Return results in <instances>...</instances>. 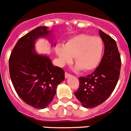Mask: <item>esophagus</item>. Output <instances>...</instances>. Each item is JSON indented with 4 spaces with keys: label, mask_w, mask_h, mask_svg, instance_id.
<instances>
[{
    "label": "esophagus",
    "mask_w": 131,
    "mask_h": 131,
    "mask_svg": "<svg viewBox=\"0 0 131 131\" xmlns=\"http://www.w3.org/2000/svg\"><path fill=\"white\" fill-rule=\"evenodd\" d=\"M72 76V75H71L70 74H69V73H68V72H66V73H65V77H66V78H69V77H70V76Z\"/></svg>",
    "instance_id": "1"
}]
</instances>
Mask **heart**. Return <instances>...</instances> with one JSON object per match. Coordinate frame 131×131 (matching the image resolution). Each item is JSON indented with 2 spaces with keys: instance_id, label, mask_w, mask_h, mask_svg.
I'll return each instance as SVG.
<instances>
[{
  "instance_id": "1",
  "label": "heart",
  "mask_w": 131,
  "mask_h": 131,
  "mask_svg": "<svg viewBox=\"0 0 131 131\" xmlns=\"http://www.w3.org/2000/svg\"><path fill=\"white\" fill-rule=\"evenodd\" d=\"M104 51L101 38L88 34H78L67 40L63 47L56 48L61 64L70 63L74 57L76 70L84 72L95 70L101 61Z\"/></svg>"
}]
</instances>
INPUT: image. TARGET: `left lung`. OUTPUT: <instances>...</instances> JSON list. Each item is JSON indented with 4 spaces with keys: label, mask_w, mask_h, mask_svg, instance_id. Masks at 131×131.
<instances>
[{
    "label": "left lung",
    "mask_w": 131,
    "mask_h": 131,
    "mask_svg": "<svg viewBox=\"0 0 131 131\" xmlns=\"http://www.w3.org/2000/svg\"><path fill=\"white\" fill-rule=\"evenodd\" d=\"M99 34L105 47L102 59L92 74L78 78L79 88L74 93L86 108L103 103L114 91L120 76L121 59L116 41L101 30Z\"/></svg>",
    "instance_id": "8db88e82"
}]
</instances>
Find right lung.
Instances as JSON below:
<instances>
[{
	"label": "right lung",
	"instance_id": "obj_1",
	"mask_svg": "<svg viewBox=\"0 0 131 131\" xmlns=\"http://www.w3.org/2000/svg\"><path fill=\"white\" fill-rule=\"evenodd\" d=\"M51 32L39 26L19 39L9 61V74L15 91L28 105L45 108L56 93L57 85L64 80L65 72L52 64L47 55L35 52V41Z\"/></svg>",
	"mask_w": 131,
	"mask_h": 131
}]
</instances>
